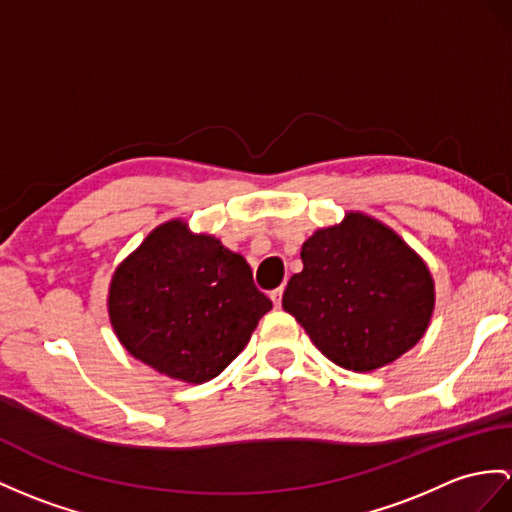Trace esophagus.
<instances>
[{"label": "esophagus", "mask_w": 512, "mask_h": 512, "mask_svg": "<svg viewBox=\"0 0 512 512\" xmlns=\"http://www.w3.org/2000/svg\"><path fill=\"white\" fill-rule=\"evenodd\" d=\"M282 293H284V286H278V289H273V291L269 293L271 302L276 304V308H280V304H282Z\"/></svg>", "instance_id": "esophagus-1"}]
</instances>
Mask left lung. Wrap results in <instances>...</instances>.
Instances as JSON below:
<instances>
[{
    "label": "left lung",
    "mask_w": 512,
    "mask_h": 512,
    "mask_svg": "<svg viewBox=\"0 0 512 512\" xmlns=\"http://www.w3.org/2000/svg\"><path fill=\"white\" fill-rule=\"evenodd\" d=\"M302 263L282 308L339 367L389 365L426 332L434 308L430 271L376 219L350 213L341 226L317 230L302 245Z\"/></svg>",
    "instance_id": "obj_1"
}]
</instances>
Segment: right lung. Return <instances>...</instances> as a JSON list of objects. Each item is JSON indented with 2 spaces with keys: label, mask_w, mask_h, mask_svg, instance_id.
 <instances>
[{
  "label": "right lung",
  "mask_w": 512,
  "mask_h": 512,
  "mask_svg": "<svg viewBox=\"0 0 512 512\" xmlns=\"http://www.w3.org/2000/svg\"><path fill=\"white\" fill-rule=\"evenodd\" d=\"M108 308L134 358L199 384L243 352L271 299L256 289L243 256L169 221L117 269Z\"/></svg>",
  "instance_id": "1"
}]
</instances>
